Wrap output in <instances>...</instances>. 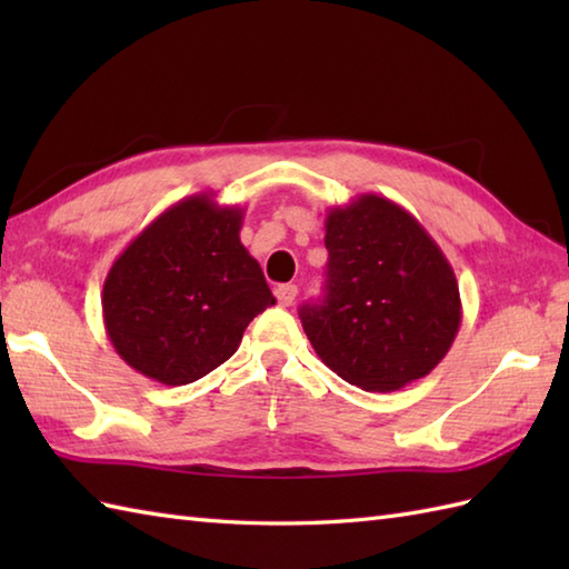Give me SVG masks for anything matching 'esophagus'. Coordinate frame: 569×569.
<instances>
[{"instance_id":"34e87169","label":"esophagus","mask_w":569,"mask_h":569,"mask_svg":"<svg viewBox=\"0 0 569 569\" xmlns=\"http://www.w3.org/2000/svg\"><path fill=\"white\" fill-rule=\"evenodd\" d=\"M276 300L281 306H293V300H296V296H298V288L293 286V283H283V286H276Z\"/></svg>"}]
</instances>
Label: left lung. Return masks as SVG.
I'll list each match as a JSON object with an SVG mask.
<instances>
[{
  "instance_id": "1",
  "label": "left lung",
  "mask_w": 569,
  "mask_h": 569,
  "mask_svg": "<svg viewBox=\"0 0 569 569\" xmlns=\"http://www.w3.org/2000/svg\"><path fill=\"white\" fill-rule=\"evenodd\" d=\"M328 283L300 308L316 355L347 383L398 391L440 365L462 322L457 276L401 204L365 192L325 217Z\"/></svg>"
}]
</instances>
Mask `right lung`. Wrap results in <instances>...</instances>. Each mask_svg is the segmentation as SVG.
Here are the masks:
<instances>
[{
    "instance_id": "right-lung-1",
    "label": "right lung",
    "mask_w": 569,
    "mask_h": 569,
    "mask_svg": "<svg viewBox=\"0 0 569 569\" xmlns=\"http://www.w3.org/2000/svg\"><path fill=\"white\" fill-rule=\"evenodd\" d=\"M241 222L244 208L198 192L161 212L114 259L102 318L131 369L166 386L198 381L224 365L247 325L276 303L241 244Z\"/></svg>"
}]
</instances>
